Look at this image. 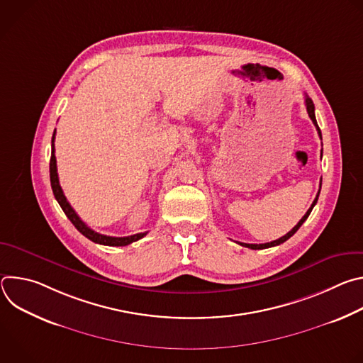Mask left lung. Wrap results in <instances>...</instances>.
<instances>
[{"instance_id": "8db88e82", "label": "left lung", "mask_w": 363, "mask_h": 363, "mask_svg": "<svg viewBox=\"0 0 363 363\" xmlns=\"http://www.w3.org/2000/svg\"><path fill=\"white\" fill-rule=\"evenodd\" d=\"M304 101H306V109H307V113H308V118L312 119V122L315 123V126H316V129H318V133H319V136L322 138V132H320V129H319V126H318V122H316V116H315V105H313V101H312V99H310L307 94H306V97H304ZM320 188H322V181H320ZM319 194H320V189H319V192H318V195H316V198H315V201H313V203L310 205V208L307 210V213L303 216V218L297 223V225H294L293 228H291V231H289L286 235H283V237H280L279 240H274V241H272V242H266V244H245V242H238V244H241L242 247H248V248H251V250H263V248H269V247H274V245H280V244H283L284 241H287L300 227H301V224L307 220V217L310 216V213H312V210H313V206L316 205V202H318V198H319Z\"/></svg>"}]
</instances>
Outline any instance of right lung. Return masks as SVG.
<instances>
[{
	"label": "right lung",
	"instance_id": "add662e5",
	"mask_svg": "<svg viewBox=\"0 0 363 363\" xmlns=\"http://www.w3.org/2000/svg\"><path fill=\"white\" fill-rule=\"evenodd\" d=\"M55 138H56V130L53 133V138H51V158H50V182H51V189H53V194L57 199V202L60 203L62 210L65 211V214L67 216V218L72 221V224L84 235L87 237L90 241L101 244V245H111V247H123L128 245L133 241L140 240L142 237H145L147 233H139L135 235H129V237H109V235H103L99 234L96 231H93L91 228H89L82 220L80 217L76 214V211L72 208V205L69 203V201L66 199L63 189L59 184V175H57V164H56V155H55Z\"/></svg>",
	"mask_w": 363,
	"mask_h": 363
}]
</instances>
